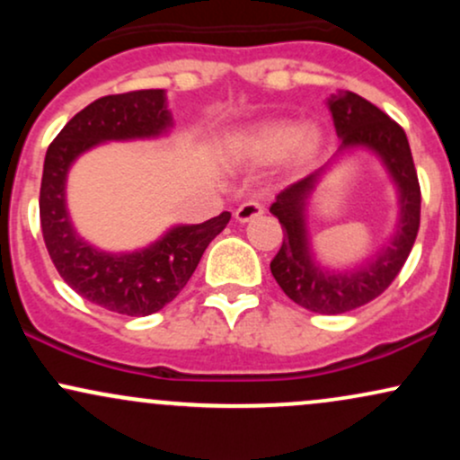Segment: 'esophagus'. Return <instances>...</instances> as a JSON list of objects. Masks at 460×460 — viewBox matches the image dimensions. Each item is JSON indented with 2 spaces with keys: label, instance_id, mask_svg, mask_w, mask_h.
I'll list each match as a JSON object with an SVG mask.
<instances>
[{
  "label": "esophagus",
  "instance_id": "34e87169",
  "mask_svg": "<svg viewBox=\"0 0 460 460\" xmlns=\"http://www.w3.org/2000/svg\"><path fill=\"white\" fill-rule=\"evenodd\" d=\"M263 214V205L257 203V200H246L240 208L235 209V220L237 223H251V220L260 218Z\"/></svg>",
  "mask_w": 460,
  "mask_h": 460
}]
</instances>
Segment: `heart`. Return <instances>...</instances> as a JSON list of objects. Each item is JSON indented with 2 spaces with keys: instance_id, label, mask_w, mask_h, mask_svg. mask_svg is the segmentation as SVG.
<instances>
[{
  "instance_id": "b5f03b06",
  "label": "heart",
  "mask_w": 460,
  "mask_h": 460,
  "mask_svg": "<svg viewBox=\"0 0 460 460\" xmlns=\"http://www.w3.org/2000/svg\"><path fill=\"white\" fill-rule=\"evenodd\" d=\"M322 142L324 136L315 123L268 119L237 131L231 138V149L240 160L255 166H272L285 160L294 168H303L318 157Z\"/></svg>"
}]
</instances>
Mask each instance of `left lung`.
<instances>
[{"mask_svg":"<svg viewBox=\"0 0 460 460\" xmlns=\"http://www.w3.org/2000/svg\"><path fill=\"white\" fill-rule=\"evenodd\" d=\"M341 145L324 166L279 194L270 205L283 226L281 251L270 261L272 277L294 303L314 314H346L381 296L402 270L420 229V183L404 129L383 110L355 93L326 99ZM369 152L396 188L399 220L390 244L352 269H331L319 261L308 234V200L323 177L346 155Z\"/></svg>","mask_w":460,"mask_h":460,"instance_id":"left-lung-1","label":"left lung"}]
</instances>
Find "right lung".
Segmentation results:
<instances>
[{
    "label": "right lung",
    "mask_w": 460,
    "mask_h": 460,
    "mask_svg": "<svg viewBox=\"0 0 460 460\" xmlns=\"http://www.w3.org/2000/svg\"><path fill=\"white\" fill-rule=\"evenodd\" d=\"M172 128L166 91L108 94L73 116L47 149L40 181V229L47 251L68 288L114 314L151 315L171 303L231 214L223 212L200 225H172L151 244L134 251H105L84 240L73 225L66 205L68 172L94 146L157 140Z\"/></svg>",
    "instance_id": "add662e5"
}]
</instances>
